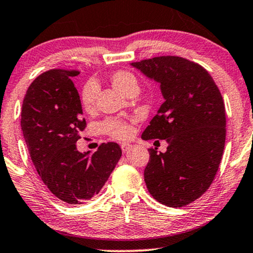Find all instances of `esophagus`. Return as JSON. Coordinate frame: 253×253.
Masks as SVG:
<instances>
[{
	"label": "esophagus",
	"mask_w": 253,
	"mask_h": 253,
	"mask_svg": "<svg viewBox=\"0 0 253 253\" xmlns=\"http://www.w3.org/2000/svg\"><path fill=\"white\" fill-rule=\"evenodd\" d=\"M130 147H131L130 144H122V145H121V148H122L123 153H126V152L130 150Z\"/></svg>",
	"instance_id": "34e87169"
}]
</instances>
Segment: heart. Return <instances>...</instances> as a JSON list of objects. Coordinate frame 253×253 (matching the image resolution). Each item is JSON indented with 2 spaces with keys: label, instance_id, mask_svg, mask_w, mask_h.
Returning a JSON list of instances; mask_svg holds the SVG:
<instances>
[{
  "label": "heart",
  "instance_id": "1",
  "mask_svg": "<svg viewBox=\"0 0 253 253\" xmlns=\"http://www.w3.org/2000/svg\"><path fill=\"white\" fill-rule=\"evenodd\" d=\"M112 84L117 91L123 94L133 87H138L137 78L134 75L127 71H116L110 77ZM98 94V85L94 81H88L83 86L81 93V102L83 108L87 113H91L94 109L95 99ZM100 129L108 136L116 138V139H126L132 133L130 124L126 121L121 119H108L100 124Z\"/></svg>",
  "mask_w": 253,
  "mask_h": 253
}]
</instances>
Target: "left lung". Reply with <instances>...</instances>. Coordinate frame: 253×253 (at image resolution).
Returning a JSON list of instances; mask_svg holds the SVG:
<instances>
[{
  "label": "left lung",
  "mask_w": 253,
  "mask_h": 253,
  "mask_svg": "<svg viewBox=\"0 0 253 253\" xmlns=\"http://www.w3.org/2000/svg\"><path fill=\"white\" fill-rule=\"evenodd\" d=\"M131 65L158 82L165 99L141 138L165 139L167 152L148 150L145 183L159 203L183 207L207 191L219 169L226 140L222 95L209 72L186 58L158 56Z\"/></svg>",
  "instance_id": "1"
}]
</instances>
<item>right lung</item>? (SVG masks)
Wrapping results in <instances>:
<instances>
[{
  "label": "right lung",
  "instance_id": "right-lung-1",
  "mask_svg": "<svg viewBox=\"0 0 253 253\" xmlns=\"http://www.w3.org/2000/svg\"><path fill=\"white\" fill-rule=\"evenodd\" d=\"M78 70L51 69L34 79L22 107V126L30 157L49 191L77 205L98 195L119 162L116 143L101 144L92 155L77 151L84 131L81 98L72 78Z\"/></svg>",
  "mask_w": 253,
  "mask_h": 253
}]
</instances>
